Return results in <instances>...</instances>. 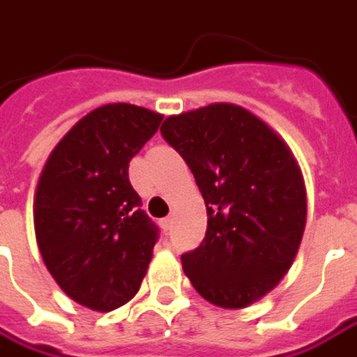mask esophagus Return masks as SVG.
Listing matches in <instances>:
<instances>
[{"instance_id": "34e87169", "label": "esophagus", "mask_w": 357, "mask_h": 357, "mask_svg": "<svg viewBox=\"0 0 357 357\" xmlns=\"http://www.w3.org/2000/svg\"><path fill=\"white\" fill-rule=\"evenodd\" d=\"M159 224H161V228L167 232V230L172 228V218H169V216H167V218H161V222H159Z\"/></svg>"}]
</instances>
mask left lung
I'll list each match as a JSON object with an SVG mask.
<instances>
[{"label":"left lung","instance_id":"1","mask_svg":"<svg viewBox=\"0 0 357 357\" xmlns=\"http://www.w3.org/2000/svg\"><path fill=\"white\" fill-rule=\"evenodd\" d=\"M163 139L192 169L208 228L183 273L210 303L242 309L275 289L303 238L307 198L291 149L246 109L214 102L167 116Z\"/></svg>","mask_w":357,"mask_h":357}]
</instances>
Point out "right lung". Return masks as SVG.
<instances>
[{
  "mask_svg": "<svg viewBox=\"0 0 357 357\" xmlns=\"http://www.w3.org/2000/svg\"><path fill=\"white\" fill-rule=\"evenodd\" d=\"M163 116L115 102L82 116L54 147L33 198L40 255L76 303L113 311L137 295L159 228L141 210L129 161Z\"/></svg>",
  "mask_w": 357,
  "mask_h": 357,
  "instance_id": "add662e5",
  "label": "right lung"
}]
</instances>
